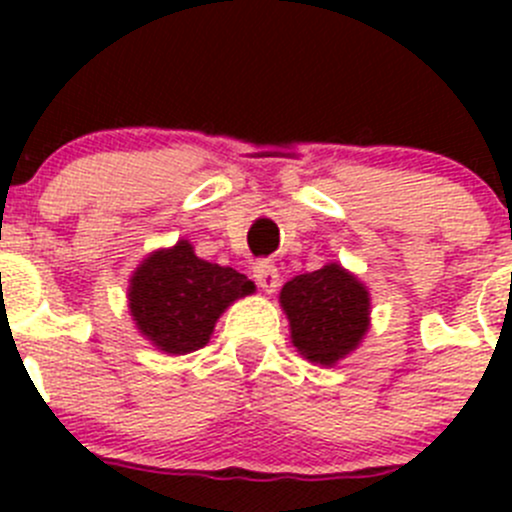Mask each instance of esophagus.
<instances>
[{
  "label": "esophagus",
  "mask_w": 512,
  "mask_h": 512,
  "mask_svg": "<svg viewBox=\"0 0 512 512\" xmlns=\"http://www.w3.org/2000/svg\"><path fill=\"white\" fill-rule=\"evenodd\" d=\"M252 277H255L257 285L262 287V292L272 294L280 285V272H277V267L272 265L270 260H257L255 265H252Z\"/></svg>",
  "instance_id": "34e87169"
}]
</instances>
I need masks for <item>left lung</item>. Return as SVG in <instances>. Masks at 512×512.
<instances>
[{"label":"left lung","mask_w":512,"mask_h":512,"mask_svg":"<svg viewBox=\"0 0 512 512\" xmlns=\"http://www.w3.org/2000/svg\"><path fill=\"white\" fill-rule=\"evenodd\" d=\"M280 304L297 352L334 366L359 347L369 329V289L337 262L297 275L282 287Z\"/></svg>","instance_id":"1"}]
</instances>
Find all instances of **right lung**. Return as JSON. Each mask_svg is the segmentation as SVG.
<instances>
[{
    "label": "right lung",
    "instance_id": "add662e5",
    "mask_svg": "<svg viewBox=\"0 0 512 512\" xmlns=\"http://www.w3.org/2000/svg\"><path fill=\"white\" fill-rule=\"evenodd\" d=\"M128 309L138 332L165 354H190L210 342L215 322L255 285L232 267L200 260L188 240L156 250L128 282Z\"/></svg>",
    "mask_w": 512,
    "mask_h": 512
}]
</instances>
